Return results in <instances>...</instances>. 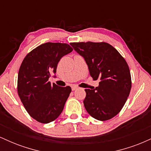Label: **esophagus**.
<instances>
[{"label":"esophagus","instance_id":"esophagus-1","mask_svg":"<svg viewBox=\"0 0 151 151\" xmlns=\"http://www.w3.org/2000/svg\"><path fill=\"white\" fill-rule=\"evenodd\" d=\"M77 89H78V87H77V86H72V91H74V90H76Z\"/></svg>","mask_w":151,"mask_h":151}]
</instances>
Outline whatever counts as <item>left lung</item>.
Returning a JSON list of instances; mask_svg holds the SVG:
<instances>
[{
	"label": "left lung",
	"instance_id": "1",
	"mask_svg": "<svg viewBox=\"0 0 151 151\" xmlns=\"http://www.w3.org/2000/svg\"><path fill=\"white\" fill-rule=\"evenodd\" d=\"M70 45L84 58L93 80H101L95 89H85L84 105L86 111L97 120L111 119L120 112L131 91V77L127 62L109 43Z\"/></svg>",
	"mask_w": 151,
	"mask_h": 151
}]
</instances>
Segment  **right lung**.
Listing matches in <instances>:
<instances>
[{"mask_svg": "<svg viewBox=\"0 0 151 151\" xmlns=\"http://www.w3.org/2000/svg\"><path fill=\"white\" fill-rule=\"evenodd\" d=\"M73 50L66 43L46 42L32 50L24 58L18 76V93L22 104L36 121L48 124L62 113L72 89L49 81L56 73L60 59Z\"/></svg>", "mask_w": 151, "mask_h": 151, "instance_id": "1", "label": "right lung"}]
</instances>
